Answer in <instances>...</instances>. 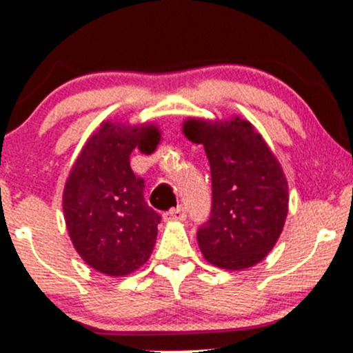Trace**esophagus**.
<instances>
[{
	"label": "esophagus",
	"mask_w": 353,
	"mask_h": 353,
	"mask_svg": "<svg viewBox=\"0 0 353 353\" xmlns=\"http://www.w3.org/2000/svg\"><path fill=\"white\" fill-rule=\"evenodd\" d=\"M162 219H164L165 223H174V221H184L185 219V209L183 206H177V208L170 209V211L164 212Z\"/></svg>",
	"instance_id": "1"
}]
</instances>
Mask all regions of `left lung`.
<instances>
[{
  "label": "left lung",
  "mask_w": 353,
  "mask_h": 353,
  "mask_svg": "<svg viewBox=\"0 0 353 353\" xmlns=\"http://www.w3.org/2000/svg\"><path fill=\"white\" fill-rule=\"evenodd\" d=\"M183 134L203 144L211 165V218L197 231L206 261L239 271L263 261L288 216V181L280 161L253 123L188 117Z\"/></svg>",
  "instance_id": "obj_1"
}]
</instances>
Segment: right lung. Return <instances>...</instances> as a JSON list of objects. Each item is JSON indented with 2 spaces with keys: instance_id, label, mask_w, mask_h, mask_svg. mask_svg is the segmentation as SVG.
<instances>
[{
  "instance_id": "right-lung-1",
  "label": "right lung",
  "mask_w": 353,
  "mask_h": 353,
  "mask_svg": "<svg viewBox=\"0 0 353 353\" xmlns=\"http://www.w3.org/2000/svg\"><path fill=\"white\" fill-rule=\"evenodd\" d=\"M161 142L154 122L103 120L87 139L63 188V216L72 245L90 268L125 276L152 254L161 216L147 206L144 181L130 169L135 147Z\"/></svg>"
}]
</instances>
